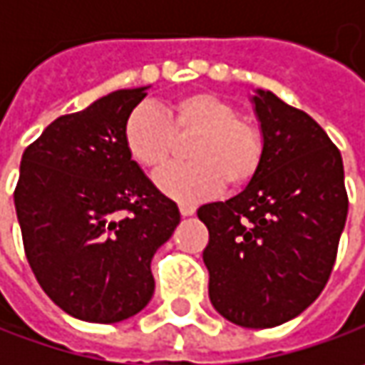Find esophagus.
Instances as JSON below:
<instances>
[{"label":"esophagus","mask_w":365,"mask_h":365,"mask_svg":"<svg viewBox=\"0 0 365 365\" xmlns=\"http://www.w3.org/2000/svg\"><path fill=\"white\" fill-rule=\"evenodd\" d=\"M178 209H180V215H182V217H190V215L195 213V207L189 203H180L178 205Z\"/></svg>","instance_id":"obj_1"}]
</instances>
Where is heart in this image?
Listing matches in <instances>:
<instances>
[{
  "label": "heart",
  "mask_w": 365,
  "mask_h": 365,
  "mask_svg": "<svg viewBox=\"0 0 365 365\" xmlns=\"http://www.w3.org/2000/svg\"><path fill=\"white\" fill-rule=\"evenodd\" d=\"M195 135L187 146L189 164H178L158 176V189L182 203H197L227 189H242L258 175L264 140L259 130L223 97L190 91L162 109L135 107L123 125L128 154L148 170L170 160L175 138Z\"/></svg>",
  "instance_id": "obj_1"
}]
</instances>
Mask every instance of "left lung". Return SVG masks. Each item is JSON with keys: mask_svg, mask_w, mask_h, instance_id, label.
Listing matches in <instances>:
<instances>
[{"mask_svg": "<svg viewBox=\"0 0 365 365\" xmlns=\"http://www.w3.org/2000/svg\"><path fill=\"white\" fill-rule=\"evenodd\" d=\"M264 156L240 195L199 207L209 299L235 325H282L329 280L347 219L344 160L325 130L272 91L252 97Z\"/></svg>", "mask_w": 365, "mask_h": 365, "instance_id": "left-lung-1", "label": "left lung"}]
</instances>
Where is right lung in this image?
<instances>
[{
    "instance_id": "obj_1",
    "label": "right lung",
    "mask_w": 365,
    "mask_h": 365,
    "mask_svg": "<svg viewBox=\"0 0 365 365\" xmlns=\"http://www.w3.org/2000/svg\"><path fill=\"white\" fill-rule=\"evenodd\" d=\"M146 89L61 115L21 156L14 203L26 258L42 290L81 321L140 313L154 294L150 262L180 221L123 144Z\"/></svg>"
}]
</instances>
